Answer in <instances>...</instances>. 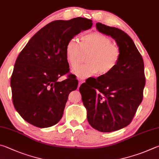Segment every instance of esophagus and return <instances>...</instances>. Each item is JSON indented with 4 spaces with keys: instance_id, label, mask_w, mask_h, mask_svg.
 I'll use <instances>...</instances> for the list:
<instances>
[{
    "instance_id": "esophagus-1",
    "label": "esophagus",
    "mask_w": 159,
    "mask_h": 159,
    "mask_svg": "<svg viewBox=\"0 0 159 159\" xmlns=\"http://www.w3.org/2000/svg\"><path fill=\"white\" fill-rule=\"evenodd\" d=\"M83 82H84V81L83 80H81V79H80L79 80V85H78V87H80V85H81Z\"/></svg>"
}]
</instances>
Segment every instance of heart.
<instances>
[{
  "label": "heart",
  "instance_id": "1",
  "mask_svg": "<svg viewBox=\"0 0 159 159\" xmlns=\"http://www.w3.org/2000/svg\"><path fill=\"white\" fill-rule=\"evenodd\" d=\"M83 54H87L85 57V64L77 67L73 74L80 79H85L98 73L106 75L117 66L121 59V51L118 44L112 43L107 35L98 32L84 34L78 42L70 39L65 48L66 59L71 68H75L79 63Z\"/></svg>",
  "mask_w": 159,
  "mask_h": 159
}]
</instances>
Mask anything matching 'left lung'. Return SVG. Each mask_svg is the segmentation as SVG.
Here are the masks:
<instances>
[{
    "mask_svg": "<svg viewBox=\"0 0 159 159\" xmlns=\"http://www.w3.org/2000/svg\"><path fill=\"white\" fill-rule=\"evenodd\" d=\"M99 32L115 39L121 48L117 66L106 75L82 84V100L93 129L109 133L127 126L143 101L144 61L130 36L121 29L96 24Z\"/></svg>",
    "mask_w": 159,
    "mask_h": 159,
    "instance_id": "1",
    "label": "left lung"
}]
</instances>
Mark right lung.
<instances>
[{"mask_svg":"<svg viewBox=\"0 0 159 159\" xmlns=\"http://www.w3.org/2000/svg\"><path fill=\"white\" fill-rule=\"evenodd\" d=\"M92 25V21L82 17L50 22L30 39L19 54L10 80L12 102L28 123L47 128L62 118L69 93L78 86L73 75L58 81L70 70L66 45Z\"/></svg>","mask_w":159,"mask_h":159,"instance_id":"add662e5","label":"right lung"}]
</instances>
